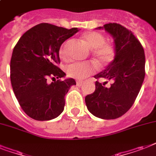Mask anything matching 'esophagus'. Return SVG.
<instances>
[{
	"label": "esophagus",
	"instance_id": "1",
	"mask_svg": "<svg viewBox=\"0 0 156 156\" xmlns=\"http://www.w3.org/2000/svg\"><path fill=\"white\" fill-rule=\"evenodd\" d=\"M83 83H84L83 80H76V85H78V86H80Z\"/></svg>",
	"mask_w": 156,
	"mask_h": 156
}]
</instances>
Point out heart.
Masks as SVG:
<instances>
[{
	"label": "heart",
	"instance_id": "1",
	"mask_svg": "<svg viewBox=\"0 0 156 156\" xmlns=\"http://www.w3.org/2000/svg\"><path fill=\"white\" fill-rule=\"evenodd\" d=\"M82 38L88 46L91 49H94L92 55L99 62L108 64L113 62L116 55L115 48L112 43L105 42V35L102 34L101 33L90 31L84 34ZM67 44L68 41H66L59 48V56L63 60L68 59V55L66 52ZM95 70V64L92 62H76L66 67V73L72 78L82 80L90 76Z\"/></svg>",
	"mask_w": 156,
	"mask_h": 156
}]
</instances>
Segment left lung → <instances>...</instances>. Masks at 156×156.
Segmentation results:
<instances>
[{"instance_id":"obj_1","label":"left lung","mask_w":156,"mask_h":156,"mask_svg":"<svg viewBox=\"0 0 156 156\" xmlns=\"http://www.w3.org/2000/svg\"><path fill=\"white\" fill-rule=\"evenodd\" d=\"M97 29H105L113 36L116 55L107 67L94 78L111 80L95 82V90L85 97L88 110L102 119H115L126 113L134 104L145 78V52L132 31L117 23Z\"/></svg>"}]
</instances>
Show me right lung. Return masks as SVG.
I'll return each instance as SVG.
<instances>
[{"label":"right lung","mask_w":156,"mask_h":156,"mask_svg":"<svg viewBox=\"0 0 156 156\" xmlns=\"http://www.w3.org/2000/svg\"><path fill=\"white\" fill-rule=\"evenodd\" d=\"M78 31L77 28L42 23L24 33L14 48L10 60L13 91L22 109L33 119L51 120L64 110L65 95L76 83L72 78L56 80L66 76L58 67L59 48ZM48 78L55 80L48 83Z\"/></svg>","instance_id":"add662e5"}]
</instances>
